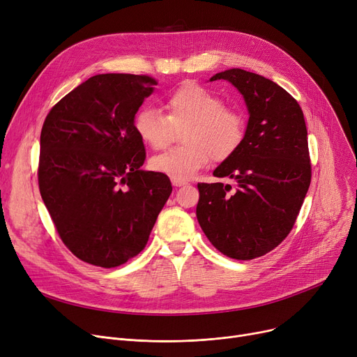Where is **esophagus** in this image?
I'll use <instances>...</instances> for the list:
<instances>
[{
	"label": "esophagus",
	"mask_w": 357,
	"mask_h": 357,
	"mask_svg": "<svg viewBox=\"0 0 357 357\" xmlns=\"http://www.w3.org/2000/svg\"><path fill=\"white\" fill-rule=\"evenodd\" d=\"M188 183V181H183V179H176V178H172V185L176 186V188H179V186H183Z\"/></svg>",
	"instance_id": "obj_1"
}]
</instances>
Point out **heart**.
I'll list each match as a JSON object with an SVG mask.
<instances>
[{
	"label": "heart",
	"instance_id": "heart-1",
	"mask_svg": "<svg viewBox=\"0 0 357 357\" xmlns=\"http://www.w3.org/2000/svg\"><path fill=\"white\" fill-rule=\"evenodd\" d=\"M165 108L166 116L150 105L140 108L133 126L139 139L155 150L169 144L175 128L186 127L181 136L183 146L150 159V167L169 178H192L211 159L231 158L245 139V116L202 85H181L166 98Z\"/></svg>",
	"mask_w": 357,
	"mask_h": 357
}]
</instances>
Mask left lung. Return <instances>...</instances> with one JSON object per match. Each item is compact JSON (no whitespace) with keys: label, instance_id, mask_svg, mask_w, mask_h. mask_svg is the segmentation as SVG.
Segmentation results:
<instances>
[{"label":"left lung","instance_id":"8db88e82","mask_svg":"<svg viewBox=\"0 0 357 357\" xmlns=\"http://www.w3.org/2000/svg\"><path fill=\"white\" fill-rule=\"evenodd\" d=\"M245 98L249 121L237 152L214 171L236 183H198L197 218L211 245L231 259L273 250L292 230L311 182L304 112L273 81L238 68L215 73Z\"/></svg>","mask_w":357,"mask_h":357}]
</instances>
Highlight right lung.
I'll list each match as a JSON object with an SVG mask.
<instances>
[{"label":"right lung","instance_id":"obj_1","mask_svg":"<svg viewBox=\"0 0 357 357\" xmlns=\"http://www.w3.org/2000/svg\"><path fill=\"white\" fill-rule=\"evenodd\" d=\"M155 85L146 75H96L43 123L40 194L65 246L86 264L116 268L139 255L172 192L166 175L142 169L133 126Z\"/></svg>","mask_w":357,"mask_h":357}]
</instances>
